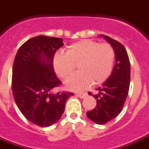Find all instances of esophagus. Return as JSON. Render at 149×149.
Returning a JSON list of instances; mask_svg holds the SVG:
<instances>
[{"label":"esophagus","mask_w":149,"mask_h":149,"mask_svg":"<svg viewBox=\"0 0 149 149\" xmlns=\"http://www.w3.org/2000/svg\"><path fill=\"white\" fill-rule=\"evenodd\" d=\"M86 95V93H76V95L80 97V98H84Z\"/></svg>","instance_id":"obj_1"}]
</instances>
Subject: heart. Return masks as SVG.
<instances>
[{
  "mask_svg": "<svg viewBox=\"0 0 149 149\" xmlns=\"http://www.w3.org/2000/svg\"><path fill=\"white\" fill-rule=\"evenodd\" d=\"M115 58V50L110 44L84 39L71 44L66 53H56L53 64L62 79L68 78L77 65L79 72L66 81V86L70 90L81 91L92 81L97 85L108 79L114 68Z\"/></svg>",
  "mask_w": 149,
  "mask_h": 149,
  "instance_id": "b5f03b06",
  "label": "heart"
}]
</instances>
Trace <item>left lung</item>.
<instances>
[{
  "instance_id": "1",
  "label": "left lung",
  "mask_w": 149,
  "mask_h": 149,
  "mask_svg": "<svg viewBox=\"0 0 149 149\" xmlns=\"http://www.w3.org/2000/svg\"><path fill=\"white\" fill-rule=\"evenodd\" d=\"M100 36L115 50L116 64L110 77L96 89L98 94L93 95L96 105L86 112V116L97 125H105L119 116L124 107L130 89V63L125 48L120 42L106 35Z\"/></svg>"
}]
</instances>
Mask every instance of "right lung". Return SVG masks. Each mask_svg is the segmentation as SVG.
Returning a JSON list of instances; mask_svg holds the SVG:
<instances>
[{"label": "right lung", "instance_id": "1", "mask_svg": "<svg viewBox=\"0 0 149 149\" xmlns=\"http://www.w3.org/2000/svg\"><path fill=\"white\" fill-rule=\"evenodd\" d=\"M63 45L60 38L39 35L19 49L12 70V93L19 110L36 125L49 127L60 120L72 92L52 93L62 84L54 72L56 51Z\"/></svg>", "mask_w": 149, "mask_h": 149}]
</instances>
